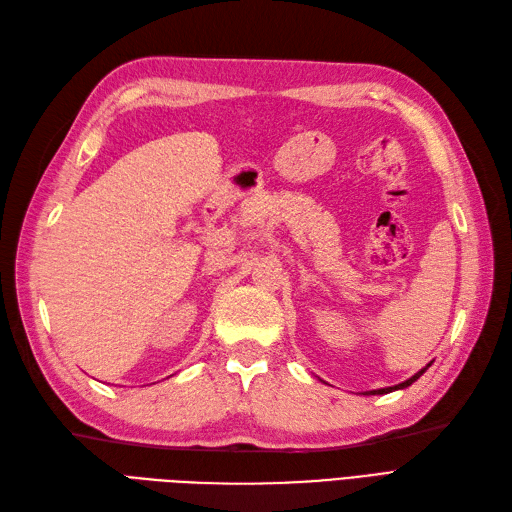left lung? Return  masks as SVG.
Listing matches in <instances>:
<instances>
[{
    "label": "left lung",
    "instance_id": "8db88e82",
    "mask_svg": "<svg viewBox=\"0 0 512 512\" xmlns=\"http://www.w3.org/2000/svg\"><path fill=\"white\" fill-rule=\"evenodd\" d=\"M431 365V363H429ZM427 365V367H429ZM427 367H423L421 371H416V374L412 376V378H408L406 382H401V384H395V386H386V389H378V391H369V393H365V395H384V393H393V391H397V389H406V386H410L412 382H416L418 378H421L425 371H427Z\"/></svg>",
    "mask_w": 512,
    "mask_h": 512
}]
</instances>
